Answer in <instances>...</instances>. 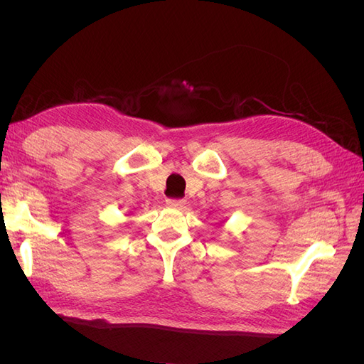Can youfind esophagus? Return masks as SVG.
Listing matches in <instances>:
<instances>
[{"instance_id":"obj_1","label":"esophagus","mask_w":364,"mask_h":364,"mask_svg":"<svg viewBox=\"0 0 364 364\" xmlns=\"http://www.w3.org/2000/svg\"><path fill=\"white\" fill-rule=\"evenodd\" d=\"M167 205H168V206H171V208H178V209H182V208H185V205H186V200H183V199H179V200L168 199V200H167Z\"/></svg>"}]
</instances>
